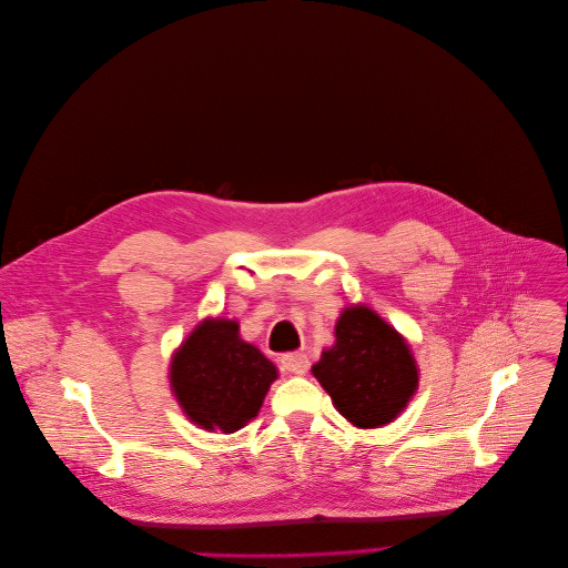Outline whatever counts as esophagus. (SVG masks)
<instances>
[{"mask_svg": "<svg viewBox=\"0 0 568 568\" xmlns=\"http://www.w3.org/2000/svg\"><path fill=\"white\" fill-rule=\"evenodd\" d=\"M280 363L288 374H305L310 369V358L305 354H284Z\"/></svg>", "mask_w": 568, "mask_h": 568, "instance_id": "obj_1", "label": "esophagus"}]
</instances>
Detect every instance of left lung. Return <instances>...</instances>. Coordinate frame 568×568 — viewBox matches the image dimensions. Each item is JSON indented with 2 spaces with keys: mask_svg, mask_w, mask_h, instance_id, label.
<instances>
[{
  "mask_svg": "<svg viewBox=\"0 0 568 568\" xmlns=\"http://www.w3.org/2000/svg\"><path fill=\"white\" fill-rule=\"evenodd\" d=\"M312 374L335 409L367 429L397 418L418 388V365L407 339L365 305L339 314L335 344L323 351Z\"/></svg>",
  "mask_w": 568,
  "mask_h": 568,
  "instance_id": "1",
  "label": "left lung"
}]
</instances>
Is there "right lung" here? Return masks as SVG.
<instances>
[{"label":"right lung","mask_w":568,"mask_h":568,"mask_svg":"<svg viewBox=\"0 0 568 568\" xmlns=\"http://www.w3.org/2000/svg\"><path fill=\"white\" fill-rule=\"evenodd\" d=\"M275 379L277 367L229 318H205L171 363V388L182 412L205 429L235 432L250 423Z\"/></svg>","instance_id":"1"}]
</instances>
